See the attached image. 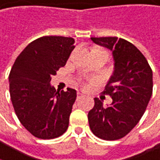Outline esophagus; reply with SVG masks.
I'll list each match as a JSON object with an SVG mask.
<instances>
[{
    "instance_id": "obj_1",
    "label": "esophagus",
    "mask_w": 160,
    "mask_h": 160,
    "mask_svg": "<svg viewBox=\"0 0 160 160\" xmlns=\"http://www.w3.org/2000/svg\"><path fill=\"white\" fill-rule=\"evenodd\" d=\"M83 98V94H82V93H79V92H78V93L77 94V98L79 99V98Z\"/></svg>"
}]
</instances>
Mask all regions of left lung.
Instances as JSON below:
<instances>
[{
	"label": "left lung",
	"instance_id": "left-lung-1",
	"mask_svg": "<svg viewBox=\"0 0 160 160\" xmlns=\"http://www.w3.org/2000/svg\"><path fill=\"white\" fill-rule=\"evenodd\" d=\"M113 52L115 70L103 91L113 101L105 107L95 98L88 113L92 133L104 140L122 138L143 116L153 93V72L143 54L131 42L117 37L91 38Z\"/></svg>",
	"mask_w": 160,
	"mask_h": 160
}]
</instances>
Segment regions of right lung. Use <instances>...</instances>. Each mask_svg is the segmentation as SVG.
<instances>
[{"label":"right lung","instance_id":"1","mask_svg":"<svg viewBox=\"0 0 160 160\" xmlns=\"http://www.w3.org/2000/svg\"><path fill=\"white\" fill-rule=\"evenodd\" d=\"M74 43L73 38L41 37L22 50L11 68L9 92L15 113L23 127L38 138H59L68 128L76 90L58 92L50 81L66 64Z\"/></svg>","mask_w":160,"mask_h":160}]
</instances>
